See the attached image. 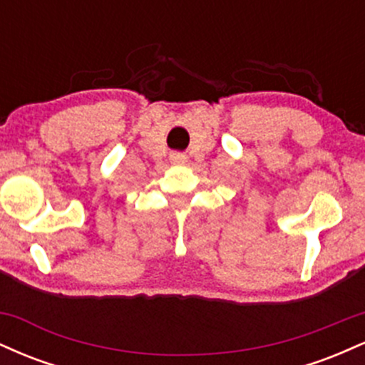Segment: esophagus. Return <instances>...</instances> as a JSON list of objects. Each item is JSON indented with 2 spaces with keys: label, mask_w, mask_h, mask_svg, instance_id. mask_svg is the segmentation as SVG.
I'll list each match as a JSON object with an SVG mask.
<instances>
[{
  "label": "esophagus",
  "mask_w": 365,
  "mask_h": 365,
  "mask_svg": "<svg viewBox=\"0 0 365 365\" xmlns=\"http://www.w3.org/2000/svg\"><path fill=\"white\" fill-rule=\"evenodd\" d=\"M170 158H171V161H173V163L185 161V154H182V153H173Z\"/></svg>",
  "instance_id": "34e87169"
}]
</instances>
